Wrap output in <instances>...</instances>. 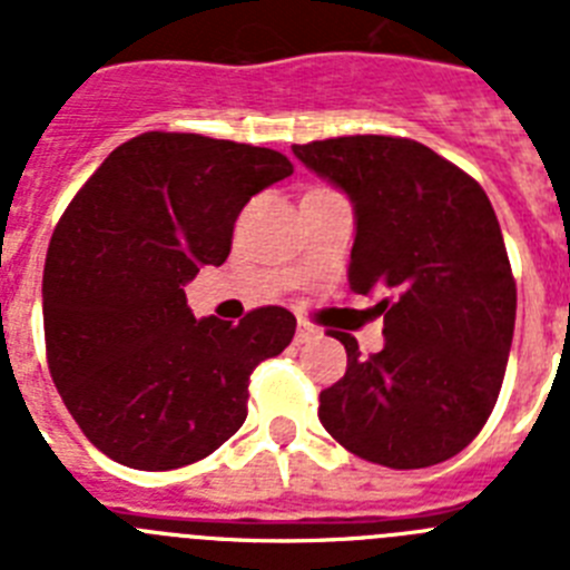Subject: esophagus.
Wrapping results in <instances>:
<instances>
[{
  "mask_svg": "<svg viewBox=\"0 0 570 570\" xmlns=\"http://www.w3.org/2000/svg\"><path fill=\"white\" fill-rule=\"evenodd\" d=\"M314 336H320V331H316L314 325H308V322L299 320V325H296V342H308L314 340Z\"/></svg>",
  "mask_w": 570,
  "mask_h": 570,
  "instance_id": "obj_1",
  "label": "esophagus"
}]
</instances>
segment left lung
Returning a JSON list of instances; mask_svg holds the SVG:
<instances>
[{
	"mask_svg": "<svg viewBox=\"0 0 570 570\" xmlns=\"http://www.w3.org/2000/svg\"><path fill=\"white\" fill-rule=\"evenodd\" d=\"M299 163L345 190L356 239L347 285L380 294L385 347L360 354L320 394V422L345 451L411 471L451 460L500 396L517 320V282L482 185L402 136L294 145Z\"/></svg>",
	"mask_w": 570,
	"mask_h": 570,
	"instance_id": "8db88e82",
	"label": "left lung"
}]
</instances>
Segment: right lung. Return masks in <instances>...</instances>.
Segmentation results:
<instances>
[{
  "label": "right lung",
  "mask_w": 570,
  "mask_h": 570,
  "mask_svg": "<svg viewBox=\"0 0 570 570\" xmlns=\"http://www.w3.org/2000/svg\"><path fill=\"white\" fill-rule=\"evenodd\" d=\"M294 174L288 156L148 130L94 170L53 228L42 276L48 367L70 416L119 465L205 460L248 416L254 367L291 345L296 316L194 320L185 282L223 265L239 210Z\"/></svg>",
  "instance_id": "obj_1"
}]
</instances>
